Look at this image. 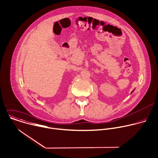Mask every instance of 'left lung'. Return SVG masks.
Returning <instances> with one entry per match:
<instances>
[{"mask_svg": "<svg viewBox=\"0 0 158 158\" xmlns=\"http://www.w3.org/2000/svg\"><path fill=\"white\" fill-rule=\"evenodd\" d=\"M133 91H134V90H133V91H132V92H131V93H133Z\"/></svg>", "mask_w": 158, "mask_h": 158, "instance_id": "8db88e82", "label": "left lung"}]
</instances>
